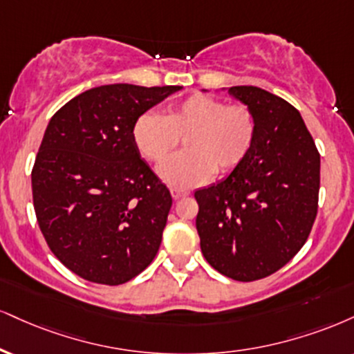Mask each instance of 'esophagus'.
I'll return each mask as SVG.
<instances>
[{"label": "esophagus", "mask_w": 354, "mask_h": 354, "mask_svg": "<svg viewBox=\"0 0 354 354\" xmlns=\"http://www.w3.org/2000/svg\"><path fill=\"white\" fill-rule=\"evenodd\" d=\"M191 193L189 191H186V189H178V188H173L171 189V196H173V199H181V198H186V196H189Z\"/></svg>", "instance_id": "obj_1"}]
</instances>
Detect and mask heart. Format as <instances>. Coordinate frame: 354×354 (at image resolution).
I'll return each mask as SVG.
<instances>
[{"label": "heart", "instance_id": "b5f03b06", "mask_svg": "<svg viewBox=\"0 0 354 354\" xmlns=\"http://www.w3.org/2000/svg\"><path fill=\"white\" fill-rule=\"evenodd\" d=\"M257 123L247 105H225L194 93L165 110L145 113L133 125V142L148 161L161 165L187 140L185 156L167 162L160 178L173 188H193L216 174L234 171L252 148Z\"/></svg>", "mask_w": 354, "mask_h": 354}]
</instances>
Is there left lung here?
Returning a JSON list of instances; mask_svg holds the SVG:
<instances>
[{
	"instance_id": "1",
	"label": "left lung",
	"mask_w": 354,
	"mask_h": 354,
	"mask_svg": "<svg viewBox=\"0 0 354 354\" xmlns=\"http://www.w3.org/2000/svg\"><path fill=\"white\" fill-rule=\"evenodd\" d=\"M252 110L257 133L245 160L194 193L196 229L212 269L252 282L282 269L317 218L320 155L299 110L254 85L223 88Z\"/></svg>"
}]
</instances>
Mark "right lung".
Masks as SVG:
<instances>
[{"label": "right lung", "mask_w": 354, "mask_h": 354, "mask_svg": "<svg viewBox=\"0 0 354 354\" xmlns=\"http://www.w3.org/2000/svg\"><path fill=\"white\" fill-rule=\"evenodd\" d=\"M181 88L100 85L50 118L31 174L34 211L53 254L88 282H129L158 252L173 199L133 125Z\"/></svg>", "instance_id": "obj_1"}]
</instances>
